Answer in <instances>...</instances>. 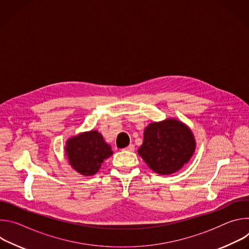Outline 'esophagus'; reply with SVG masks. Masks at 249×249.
<instances>
[{
  "label": "esophagus",
  "mask_w": 249,
  "mask_h": 249,
  "mask_svg": "<svg viewBox=\"0 0 249 249\" xmlns=\"http://www.w3.org/2000/svg\"><path fill=\"white\" fill-rule=\"evenodd\" d=\"M134 150H135V146L132 144H130L127 148L124 149V151H128V152H134Z\"/></svg>",
  "instance_id": "obj_1"
}]
</instances>
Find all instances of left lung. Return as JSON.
Segmentation results:
<instances>
[{"mask_svg":"<svg viewBox=\"0 0 249 249\" xmlns=\"http://www.w3.org/2000/svg\"><path fill=\"white\" fill-rule=\"evenodd\" d=\"M194 151L195 140L190 129L179 121L167 119L151 123L145 129L138 154L155 172L168 175L188 162Z\"/></svg>","mask_w":249,"mask_h":249,"instance_id":"left-lung-1","label":"left lung"}]
</instances>
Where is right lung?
I'll return each mask as SVG.
<instances>
[{
    "mask_svg": "<svg viewBox=\"0 0 249 249\" xmlns=\"http://www.w3.org/2000/svg\"><path fill=\"white\" fill-rule=\"evenodd\" d=\"M69 162L83 175H93L105 159L113 152L97 131H90L71 138L66 147Z\"/></svg>",
    "mask_w": 249,
    "mask_h": 249,
    "instance_id": "right-lung-1",
    "label": "right lung"
}]
</instances>
